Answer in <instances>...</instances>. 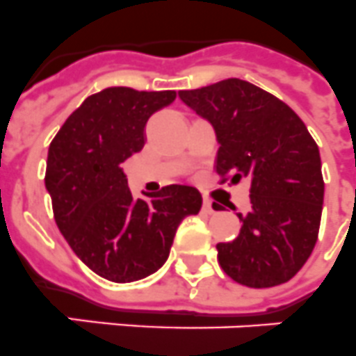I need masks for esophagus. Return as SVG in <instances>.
<instances>
[{
	"label": "esophagus",
	"instance_id": "esophagus-1",
	"mask_svg": "<svg viewBox=\"0 0 356 356\" xmlns=\"http://www.w3.org/2000/svg\"><path fill=\"white\" fill-rule=\"evenodd\" d=\"M202 208H204L206 213H213V211H215L213 202H211L210 199H204V202H202Z\"/></svg>",
	"mask_w": 356,
	"mask_h": 356
}]
</instances>
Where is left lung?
<instances>
[{"label":"left lung","instance_id":"8db88e82","mask_svg":"<svg viewBox=\"0 0 356 356\" xmlns=\"http://www.w3.org/2000/svg\"><path fill=\"white\" fill-rule=\"evenodd\" d=\"M179 97L213 127L220 183L250 181L252 206L237 213L241 234L217 244L220 268L248 288L284 284L306 264L321 228L324 179L315 139L284 101L237 77Z\"/></svg>","mask_w":356,"mask_h":356}]
</instances>
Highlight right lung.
<instances>
[{
	"mask_svg": "<svg viewBox=\"0 0 356 356\" xmlns=\"http://www.w3.org/2000/svg\"><path fill=\"white\" fill-rule=\"evenodd\" d=\"M175 92L112 86L88 95L50 143L44 186L59 232L94 273L134 282L166 262L179 224L202 206L199 190L170 184L134 199L121 164L143 150L152 113Z\"/></svg>",
	"mask_w": 356,
	"mask_h": 356,
	"instance_id": "right-lung-1",
	"label": "right lung"
}]
</instances>
